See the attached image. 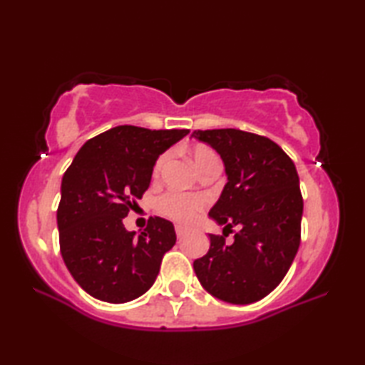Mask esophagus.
<instances>
[{"mask_svg":"<svg viewBox=\"0 0 365 365\" xmlns=\"http://www.w3.org/2000/svg\"><path fill=\"white\" fill-rule=\"evenodd\" d=\"M188 232V228L187 227H183V225H175V233H177V237L178 238H182L185 233Z\"/></svg>","mask_w":365,"mask_h":365,"instance_id":"1","label":"esophagus"}]
</instances>
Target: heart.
Returning a JSON list of instances; mask_svg holds the SVG:
<instances>
[{
  "label": "heart",
  "mask_w": 365,
  "mask_h": 365,
  "mask_svg": "<svg viewBox=\"0 0 365 365\" xmlns=\"http://www.w3.org/2000/svg\"><path fill=\"white\" fill-rule=\"evenodd\" d=\"M191 156H193V160L197 165V169H201L207 160H211L212 158H217L211 148L207 146H196L193 153H191ZM168 159H169V153L160 154L158 158L153 169L154 177L160 175V172H163ZM206 206H207L206 196L182 193V191H169V193L163 195L158 200V211L160 214H164L165 217L182 222V224H190V222H193L197 217V214H200Z\"/></svg>",
  "instance_id": "obj_1"
}]
</instances>
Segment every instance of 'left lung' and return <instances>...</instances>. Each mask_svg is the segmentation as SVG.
<instances>
[{"mask_svg":"<svg viewBox=\"0 0 365 365\" xmlns=\"http://www.w3.org/2000/svg\"><path fill=\"white\" fill-rule=\"evenodd\" d=\"M220 154L227 183L209 217L239 228L235 242L209 235L211 246L193 267L202 288L232 304H251L279 287L301 242L302 196L294 163L261 135L214 128L195 130ZM226 236V235H225Z\"/></svg>","mask_w":365,"mask_h":365,"instance_id":"8db88e82","label":"left lung"}]
</instances>
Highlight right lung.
Listing matches in <instances>:
<instances>
[{
    "label": "right lung",
    "instance_id": "right-lung-1",
    "mask_svg": "<svg viewBox=\"0 0 365 365\" xmlns=\"http://www.w3.org/2000/svg\"><path fill=\"white\" fill-rule=\"evenodd\" d=\"M187 128L119 125L80 148L61 183L59 248L71 275L96 299L120 304L153 287L177 242L172 222L150 217L138 237L123 217L151 183L153 168Z\"/></svg>",
    "mask_w": 365,
    "mask_h": 365
}]
</instances>
